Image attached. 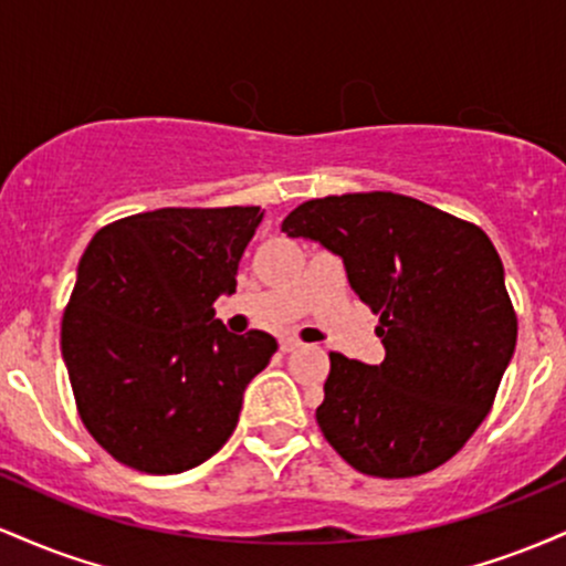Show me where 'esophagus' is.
I'll use <instances>...</instances> for the list:
<instances>
[{"label":"esophagus","mask_w":566,"mask_h":566,"mask_svg":"<svg viewBox=\"0 0 566 566\" xmlns=\"http://www.w3.org/2000/svg\"><path fill=\"white\" fill-rule=\"evenodd\" d=\"M301 346H303V343L297 340V337H282V340H279V348H282L284 354H290V350H297Z\"/></svg>","instance_id":"esophagus-1"}]
</instances>
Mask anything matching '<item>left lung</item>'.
Masks as SVG:
<instances>
[{"label": "left lung", "instance_id": "1", "mask_svg": "<svg viewBox=\"0 0 566 566\" xmlns=\"http://www.w3.org/2000/svg\"><path fill=\"white\" fill-rule=\"evenodd\" d=\"M282 231L340 255L350 290L380 316V365L329 354L316 407L324 439L367 476L439 469L482 426L516 348L495 244L391 191L303 201Z\"/></svg>", "mask_w": 566, "mask_h": 566}]
</instances>
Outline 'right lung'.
<instances>
[{
	"label": "right lung",
	"mask_w": 566,
	"mask_h": 566,
	"mask_svg": "<svg viewBox=\"0 0 566 566\" xmlns=\"http://www.w3.org/2000/svg\"><path fill=\"white\" fill-rule=\"evenodd\" d=\"M261 220V207H161L106 226L84 250L63 361L84 428L129 469L188 471L237 428L276 340L229 333L212 303L237 292Z\"/></svg>",
	"instance_id": "1"
}]
</instances>
